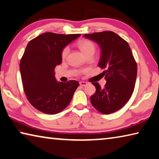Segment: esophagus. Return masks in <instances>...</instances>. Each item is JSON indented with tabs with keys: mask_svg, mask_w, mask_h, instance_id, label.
Returning a JSON list of instances; mask_svg holds the SVG:
<instances>
[{
	"mask_svg": "<svg viewBox=\"0 0 159 159\" xmlns=\"http://www.w3.org/2000/svg\"><path fill=\"white\" fill-rule=\"evenodd\" d=\"M79 83H80V85H81V86H85L86 85L88 84V83H86V82H85V81H80Z\"/></svg>",
	"mask_w": 159,
	"mask_h": 159,
	"instance_id": "34e87169",
	"label": "esophagus"
}]
</instances>
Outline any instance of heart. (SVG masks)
<instances>
[{
    "label": "heart",
    "instance_id": "b5f03b06",
    "mask_svg": "<svg viewBox=\"0 0 159 159\" xmlns=\"http://www.w3.org/2000/svg\"><path fill=\"white\" fill-rule=\"evenodd\" d=\"M78 46L80 48V50L82 51V52L85 55L86 54L89 53L90 52H95V45L92 41H89V40H80L78 42ZM69 52V47H65L63 48L62 51L61 53V57L62 60H65L66 58L67 55Z\"/></svg>",
    "mask_w": 159,
    "mask_h": 159
}]
</instances>
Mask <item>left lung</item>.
<instances>
[{
    "label": "left lung",
    "instance_id": "1",
    "mask_svg": "<svg viewBox=\"0 0 159 159\" xmlns=\"http://www.w3.org/2000/svg\"><path fill=\"white\" fill-rule=\"evenodd\" d=\"M96 42L101 49L98 66L104 71L107 83L101 88L93 83L96 92L90 97L92 105L99 112L109 114L118 111L132 96L137 77V63L127 41L113 31L83 35Z\"/></svg>",
    "mask_w": 159,
    "mask_h": 159
}]
</instances>
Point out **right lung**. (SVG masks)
<instances>
[{"label": "right lung", "instance_id": "right-lung-1", "mask_svg": "<svg viewBox=\"0 0 159 159\" xmlns=\"http://www.w3.org/2000/svg\"><path fill=\"white\" fill-rule=\"evenodd\" d=\"M80 36L47 32L29 42L20 69L26 98L39 111L48 114H57L71 102L79 83L74 80L57 82L55 68L61 62L63 48Z\"/></svg>", "mask_w": 159, "mask_h": 159}]
</instances>
